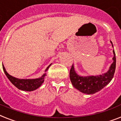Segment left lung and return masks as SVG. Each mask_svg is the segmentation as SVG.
<instances>
[{
    "mask_svg": "<svg viewBox=\"0 0 121 121\" xmlns=\"http://www.w3.org/2000/svg\"><path fill=\"white\" fill-rule=\"evenodd\" d=\"M112 43V42H111ZM113 47V45H112ZM113 63L111 64L109 69L106 73L99 76H80L78 75L74 69L73 65L69 71V78L74 88L81 93L92 95L101 90L104 87L110 83L113 78L116 69V54L113 50Z\"/></svg>",
    "mask_w": 121,
    "mask_h": 121,
    "instance_id": "left-lung-1",
    "label": "left lung"
}]
</instances>
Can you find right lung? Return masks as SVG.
Masks as SVG:
<instances>
[{
  "mask_svg": "<svg viewBox=\"0 0 121 121\" xmlns=\"http://www.w3.org/2000/svg\"><path fill=\"white\" fill-rule=\"evenodd\" d=\"M50 65H50L47 67L45 71H47L48 70ZM2 67L5 74L7 76V77L8 78V79H9L10 82L15 87H17L18 89H20V90H22V91H32L37 89V88H39L42 85V83H43L45 76H46V74H44L42 77L40 78H38V79H18V78H16L10 75L5 70L4 66L3 65Z\"/></svg>",
  "mask_w": 121,
  "mask_h": 121,
  "instance_id": "obj_1",
  "label": "right lung"
}]
</instances>
